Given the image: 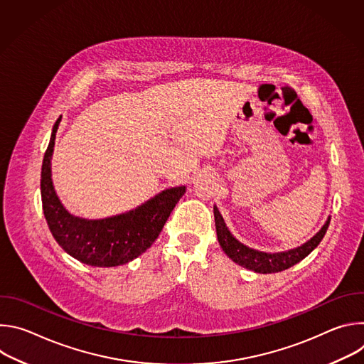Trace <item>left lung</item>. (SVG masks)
I'll use <instances>...</instances> for the list:
<instances>
[{
    "instance_id": "8db88e82",
    "label": "left lung",
    "mask_w": 364,
    "mask_h": 364,
    "mask_svg": "<svg viewBox=\"0 0 364 364\" xmlns=\"http://www.w3.org/2000/svg\"><path fill=\"white\" fill-rule=\"evenodd\" d=\"M215 212V222H216V232H218V240L225 250V253L232 259V261L246 269L255 271L257 274H275L285 271L295 264L301 262L304 257H306L311 252H313L320 242L323 240L328 225L330 218L324 223V226L320 229V232L316 233V236L311 237L304 245L289 249L285 252H277V253H268L252 249L243 243H240L228 229L220 212L218 207H213Z\"/></svg>"
}]
</instances>
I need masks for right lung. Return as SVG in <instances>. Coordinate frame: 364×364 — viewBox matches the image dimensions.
I'll return each instance as SVG.
<instances>
[{"mask_svg":"<svg viewBox=\"0 0 364 364\" xmlns=\"http://www.w3.org/2000/svg\"><path fill=\"white\" fill-rule=\"evenodd\" d=\"M62 117L51 131L41 166V201L48 229L56 242L82 264L109 268L128 264L159 237L186 187H171L136 209L122 215L89 220L66 210L51 181V155Z\"/></svg>","mask_w":364,"mask_h":364,"instance_id":"right-lung-1","label":"right lung"}]
</instances>
